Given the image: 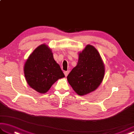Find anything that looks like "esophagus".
<instances>
[{
	"mask_svg": "<svg viewBox=\"0 0 134 134\" xmlns=\"http://www.w3.org/2000/svg\"><path fill=\"white\" fill-rule=\"evenodd\" d=\"M64 74L65 76H67L68 75V74H69V71H64Z\"/></svg>",
	"mask_w": 134,
	"mask_h": 134,
	"instance_id": "34e87169",
	"label": "esophagus"
}]
</instances>
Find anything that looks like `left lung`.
<instances>
[{
    "mask_svg": "<svg viewBox=\"0 0 134 134\" xmlns=\"http://www.w3.org/2000/svg\"><path fill=\"white\" fill-rule=\"evenodd\" d=\"M76 66L67 76V81L79 96H85L96 90L105 75V65L96 48L87 45L79 53Z\"/></svg>",
    "mask_w": 134,
    "mask_h": 134,
    "instance_id": "1",
    "label": "left lung"
}]
</instances>
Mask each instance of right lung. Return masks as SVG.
<instances>
[{
    "mask_svg": "<svg viewBox=\"0 0 134 134\" xmlns=\"http://www.w3.org/2000/svg\"><path fill=\"white\" fill-rule=\"evenodd\" d=\"M24 71L27 84L41 94L47 93L55 82L65 76L52 50L45 44L37 47L28 57Z\"/></svg>",
    "mask_w": 134,
    "mask_h": 134,
    "instance_id": "add662e5",
    "label": "right lung"
}]
</instances>
